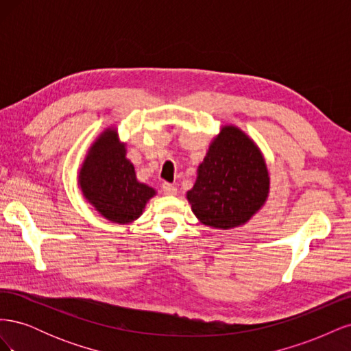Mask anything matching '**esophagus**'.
Returning a JSON list of instances; mask_svg holds the SVG:
<instances>
[{
  "label": "esophagus",
  "mask_w": 351,
  "mask_h": 351,
  "mask_svg": "<svg viewBox=\"0 0 351 351\" xmlns=\"http://www.w3.org/2000/svg\"><path fill=\"white\" fill-rule=\"evenodd\" d=\"M162 192L165 195H176L177 193V187L174 184H169V183H162Z\"/></svg>",
  "instance_id": "34e87169"
}]
</instances>
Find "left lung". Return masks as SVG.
<instances>
[{
    "label": "left lung",
    "instance_id": "left-lung-1",
    "mask_svg": "<svg viewBox=\"0 0 351 351\" xmlns=\"http://www.w3.org/2000/svg\"><path fill=\"white\" fill-rule=\"evenodd\" d=\"M268 190V169L256 145L237 127L226 125L199 165L187 199L202 224L228 230L247 222Z\"/></svg>",
    "mask_w": 351,
    "mask_h": 351
}]
</instances>
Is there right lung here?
<instances>
[{"mask_svg": "<svg viewBox=\"0 0 351 351\" xmlns=\"http://www.w3.org/2000/svg\"><path fill=\"white\" fill-rule=\"evenodd\" d=\"M83 195L107 219L127 224L139 218L155 190L136 180L133 164L114 130L105 132L80 171Z\"/></svg>", "mask_w": 351, "mask_h": 351, "instance_id": "1", "label": "right lung"}]
</instances>
